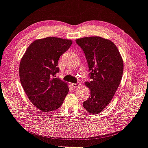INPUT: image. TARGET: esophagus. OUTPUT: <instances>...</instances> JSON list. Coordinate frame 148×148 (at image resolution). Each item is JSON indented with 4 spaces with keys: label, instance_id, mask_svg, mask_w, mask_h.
I'll list each match as a JSON object with an SVG mask.
<instances>
[{
    "label": "esophagus",
    "instance_id": "esophagus-1",
    "mask_svg": "<svg viewBox=\"0 0 148 148\" xmlns=\"http://www.w3.org/2000/svg\"><path fill=\"white\" fill-rule=\"evenodd\" d=\"M71 85L72 86V87L76 88V87H79V86L80 85V83H71Z\"/></svg>",
    "mask_w": 148,
    "mask_h": 148
}]
</instances>
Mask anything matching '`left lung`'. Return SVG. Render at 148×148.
Masks as SVG:
<instances>
[{"label":"left lung","instance_id":"obj_1","mask_svg":"<svg viewBox=\"0 0 148 148\" xmlns=\"http://www.w3.org/2000/svg\"><path fill=\"white\" fill-rule=\"evenodd\" d=\"M87 59L90 82L86 86L90 97L83 103L87 112L98 114L110 103L121 81L124 63L116 46L110 40L99 36L76 40Z\"/></svg>","mask_w":148,"mask_h":148}]
</instances>
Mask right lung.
<instances>
[{
  "instance_id": "obj_1",
  "label": "right lung",
  "mask_w": 148,
  "mask_h": 148,
  "mask_svg": "<svg viewBox=\"0 0 148 148\" xmlns=\"http://www.w3.org/2000/svg\"><path fill=\"white\" fill-rule=\"evenodd\" d=\"M72 44L70 40L47 37L29 45L20 61V79L28 99L44 112L60 108L69 92L67 83L56 77L60 56Z\"/></svg>"
}]
</instances>
